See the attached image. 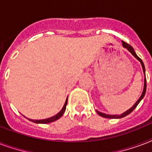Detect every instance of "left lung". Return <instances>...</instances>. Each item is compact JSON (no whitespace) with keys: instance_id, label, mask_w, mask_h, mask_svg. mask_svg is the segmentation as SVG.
I'll return each mask as SVG.
<instances>
[{"instance_id":"8db88e82","label":"left lung","mask_w":152,"mask_h":152,"mask_svg":"<svg viewBox=\"0 0 152 152\" xmlns=\"http://www.w3.org/2000/svg\"><path fill=\"white\" fill-rule=\"evenodd\" d=\"M122 43H123V47H124V48H126L127 50H129V52L131 53L132 55H133L134 57L136 58V59H138L140 62L141 63V66H142V68H143V74H144V75H145V66H144V64H143V61L140 58L137 56V55L136 54V52H135V50H134L133 48L132 47L131 45H129V43H125V42H124V41H122ZM146 88H147V82H146V77H144V86H143V93H142V94H141L140 97L139 98L138 101L135 103V104H133V106L132 107V108H130V109H129V110H127L126 112H124V113L121 114V115H109V114H105V113H101V112L97 111V113L98 115H100L101 116H102V117H105V118H109V119H119V118H122V117H124V116H126L127 115H129V114H130L132 113V112L133 111L134 109H136V106L138 105V104L140 102V101L143 98V97H144V95H145V93H146Z\"/></svg>"}]
</instances>
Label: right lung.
Instances as JSON below:
<instances>
[{"label":"right lung","mask_w":152,"mask_h":152,"mask_svg":"<svg viewBox=\"0 0 152 152\" xmlns=\"http://www.w3.org/2000/svg\"><path fill=\"white\" fill-rule=\"evenodd\" d=\"M66 104H67V98L66 100V102L64 105H63V109H61V111L57 113L55 116H52V117H50V118L44 119V120H31V119H28L30 121H32L34 123H36V124H48V123H51V122H54V121H57L58 119H59L61 116H63L64 112L66 110Z\"/></svg>","instance_id":"right-lung-1"}]
</instances>
